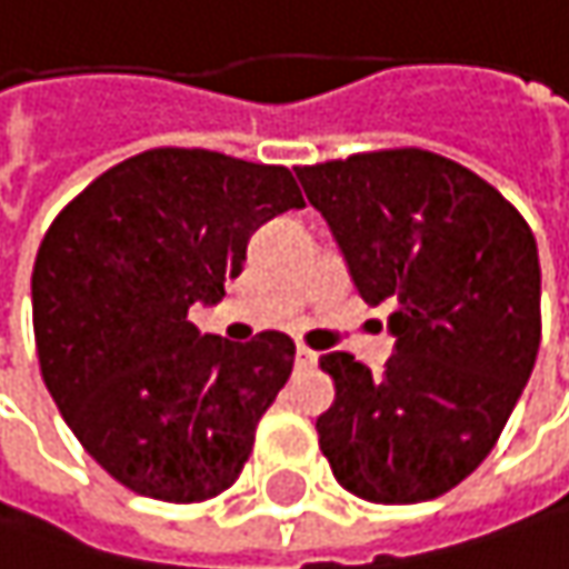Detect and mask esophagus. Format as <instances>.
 <instances>
[{
    "label": "esophagus",
    "mask_w": 569,
    "mask_h": 569,
    "mask_svg": "<svg viewBox=\"0 0 569 569\" xmlns=\"http://www.w3.org/2000/svg\"><path fill=\"white\" fill-rule=\"evenodd\" d=\"M296 360H299V367H316L318 353L309 351V348H299V351H296Z\"/></svg>",
    "instance_id": "esophagus-1"
}]
</instances>
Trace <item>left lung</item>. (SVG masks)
Returning <instances> with one entry per match:
<instances>
[{
    "instance_id": "left-lung-1",
    "label": "left lung",
    "mask_w": 569,
    "mask_h": 569,
    "mask_svg": "<svg viewBox=\"0 0 569 569\" xmlns=\"http://www.w3.org/2000/svg\"><path fill=\"white\" fill-rule=\"evenodd\" d=\"M363 302H392L383 373L348 351L318 363L335 402L318 448L348 492L409 506L467 480L499 441L541 345V267L525 218L418 148L296 167Z\"/></svg>"
}]
</instances>
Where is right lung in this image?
Segmentation results:
<instances>
[{
  "mask_svg": "<svg viewBox=\"0 0 569 569\" xmlns=\"http://www.w3.org/2000/svg\"><path fill=\"white\" fill-rule=\"evenodd\" d=\"M302 206L286 167L153 148L53 218L31 273L41 377L89 457L131 492L202 502L244 470L296 345L283 331L234 345L186 312L216 306L253 231Z\"/></svg>",
  "mask_w": 569,
  "mask_h": 569,
  "instance_id": "1",
  "label": "right lung"
}]
</instances>
